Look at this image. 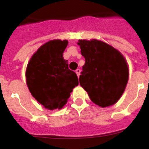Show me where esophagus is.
Here are the masks:
<instances>
[{
	"label": "esophagus",
	"mask_w": 149,
	"mask_h": 149,
	"mask_svg": "<svg viewBox=\"0 0 149 149\" xmlns=\"http://www.w3.org/2000/svg\"><path fill=\"white\" fill-rule=\"evenodd\" d=\"M75 73L77 74V77H79V76H80V74H81V70H80L79 68H77V70L75 71Z\"/></svg>",
	"instance_id": "34e87169"
}]
</instances>
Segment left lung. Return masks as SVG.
Wrapping results in <instances>:
<instances>
[{"label":"left lung","instance_id":"8db88e82","mask_svg":"<svg viewBox=\"0 0 149 149\" xmlns=\"http://www.w3.org/2000/svg\"><path fill=\"white\" fill-rule=\"evenodd\" d=\"M77 45L85 58L80 85L98 106L113 105L122 95L128 81L125 58L113 46L98 39H80Z\"/></svg>","mask_w":149,"mask_h":149}]
</instances>
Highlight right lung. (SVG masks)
Returning <instances> with one entry per match:
<instances>
[{
    "instance_id": "obj_1",
    "label": "right lung",
    "mask_w": 149,
    "mask_h": 149,
    "mask_svg": "<svg viewBox=\"0 0 149 149\" xmlns=\"http://www.w3.org/2000/svg\"><path fill=\"white\" fill-rule=\"evenodd\" d=\"M68 41L53 39L39 47L26 68V82L33 98L45 108H63L72 89L78 85L77 76L68 69L63 54Z\"/></svg>"
}]
</instances>
